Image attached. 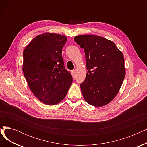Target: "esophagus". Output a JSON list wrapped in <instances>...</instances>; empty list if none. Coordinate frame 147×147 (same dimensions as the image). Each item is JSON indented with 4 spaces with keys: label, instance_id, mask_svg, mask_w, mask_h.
I'll list each match as a JSON object with an SVG mask.
<instances>
[{
    "label": "esophagus",
    "instance_id": "obj_1",
    "mask_svg": "<svg viewBox=\"0 0 147 147\" xmlns=\"http://www.w3.org/2000/svg\"><path fill=\"white\" fill-rule=\"evenodd\" d=\"M75 74H76V71L75 70H72L71 71V74L73 76H75Z\"/></svg>",
    "mask_w": 147,
    "mask_h": 147
}]
</instances>
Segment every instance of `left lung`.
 Instances as JSON below:
<instances>
[{
    "mask_svg": "<svg viewBox=\"0 0 147 147\" xmlns=\"http://www.w3.org/2000/svg\"><path fill=\"white\" fill-rule=\"evenodd\" d=\"M74 40L85 53L88 73L80 84L84 99L95 107L109 104L125 77L123 53L113 42L98 36L80 35Z\"/></svg>",
    "mask_w": 147,
    "mask_h": 147,
    "instance_id": "obj_1",
    "label": "left lung"
}]
</instances>
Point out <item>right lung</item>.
<instances>
[{"label": "right lung", "mask_w": 147, "mask_h": 147, "mask_svg": "<svg viewBox=\"0 0 147 147\" xmlns=\"http://www.w3.org/2000/svg\"><path fill=\"white\" fill-rule=\"evenodd\" d=\"M66 41L65 36L43 33L34 38L23 52L22 70L28 86L45 104L63 100L73 82L62 57Z\"/></svg>", "instance_id": "right-lung-1"}]
</instances>
